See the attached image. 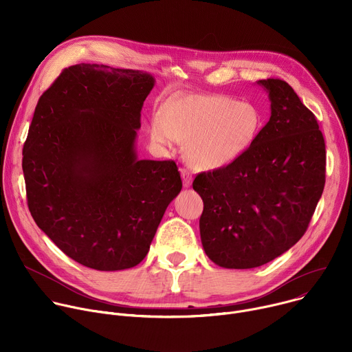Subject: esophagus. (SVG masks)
I'll use <instances>...</instances> for the list:
<instances>
[{
    "mask_svg": "<svg viewBox=\"0 0 352 352\" xmlns=\"http://www.w3.org/2000/svg\"><path fill=\"white\" fill-rule=\"evenodd\" d=\"M181 177H182L184 186H185V188L190 186V184H192V174H190L185 167H182V168H181Z\"/></svg>",
    "mask_w": 352,
    "mask_h": 352,
    "instance_id": "34e87169",
    "label": "esophagus"
}]
</instances>
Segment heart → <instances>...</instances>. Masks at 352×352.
<instances>
[{"label": "heart", "mask_w": 352, "mask_h": 352, "mask_svg": "<svg viewBox=\"0 0 352 352\" xmlns=\"http://www.w3.org/2000/svg\"><path fill=\"white\" fill-rule=\"evenodd\" d=\"M261 113L249 102L224 96H189L162 107L152 125V140L164 147L186 143L196 168L224 167L252 146L261 131Z\"/></svg>", "instance_id": "heart-1"}]
</instances>
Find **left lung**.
<instances>
[{
	"label": "left lung",
	"instance_id": "8db88e82",
	"mask_svg": "<svg viewBox=\"0 0 352 352\" xmlns=\"http://www.w3.org/2000/svg\"><path fill=\"white\" fill-rule=\"evenodd\" d=\"M272 116L246 152L196 175L206 255L226 269L262 266L305 234L323 193L326 146L314 113L281 79H263Z\"/></svg>",
	"mask_w": 352,
	"mask_h": 352
}]
</instances>
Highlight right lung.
Masks as SVG:
<instances>
[{"instance_id":"obj_1","label":"right lung","mask_w":352,"mask_h":352,"mask_svg":"<svg viewBox=\"0 0 352 352\" xmlns=\"http://www.w3.org/2000/svg\"><path fill=\"white\" fill-rule=\"evenodd\" d=\"M153 86L147 72L78 64L38 98L22 153L28 206L38 228L86 267L139 265L181 192L175 162L135 152Z\"/></svg>"}]
</instances>
